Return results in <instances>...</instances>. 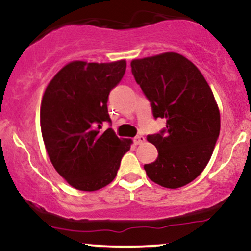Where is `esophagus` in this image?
<instances>
[{
    "mask_svg": "<svg viewBox=\"0 0 251 251\" xmlns=\"http://www.w3.org/2000/svg\"><path fill=\"white\" fill-rule=\"evenodd\" d=\"M133 142H134L135 145H140V144H143L144 142H145V137H144V135H142V134L137 135V137H134Z\"/></svg>",
    "mask_w": 251,
    "mask_h": 251,
    "instance_id": "1",
    "label": "esophagus"
}]
</instances>
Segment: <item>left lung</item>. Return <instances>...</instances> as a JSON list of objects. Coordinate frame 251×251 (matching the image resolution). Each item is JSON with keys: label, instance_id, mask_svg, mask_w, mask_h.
<instances>
[{"label": "left lung", "instance_id": "1", "mask_svg": "<svg viewBox=\"0 0 251 251\" xmlns=\"http://www.w3.org/2000/svg\"><path fill=\"white\" fill-rule=\"evenodd\" d=\"M135 81L166 128L149 135L158 150L146 175L158 185L178 189L208 165L220 135L221 116L214 93L201 71L181 54L166 51L131 61Z\"/></svg>", "mask_w": 251, "mask_h": 251}]
</instances>
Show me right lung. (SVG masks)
<instances>
[{
  "label": "right lung",
  "mask_w": 251,
  "mask_h": 251,
  "mask_svg": "<svg viewBox=\"0 0 251 251\" xmlns=\"http://www.w3.org/2000/svg\"><path fill=\"white\" fill-rule=\"evenodd\" d=\"M126 71V60L98 63L72 61L50 80L43 93L40 124L46 151L57 174L81 191H97L116 178L132 139L112 128L108 94Z\"/></svg>",
  "instance_id": "obj_1"
}]
</instances>
